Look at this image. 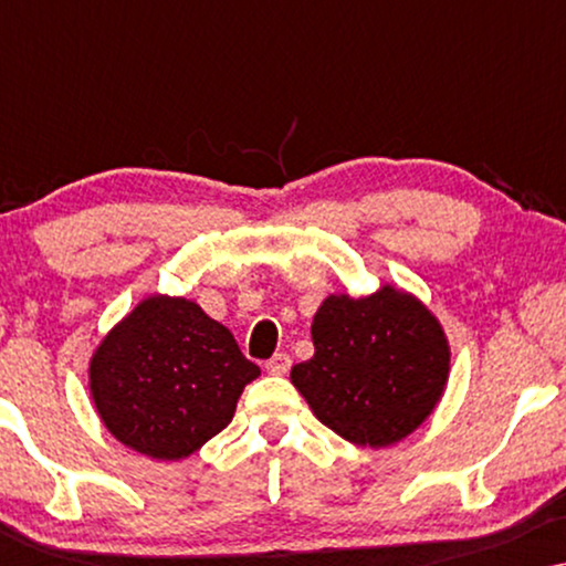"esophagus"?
<instances>
[{
    "mask_svg": "<svg viewBox=\"0 0 566 566\" xmlns=\"http://www.w3.org/2000/svg\"><path fill=\"white\" fill-rule=\"evenodd\" d=\"M268 374L273 376H285L291 370V355L289 353H275L273 358L268 360Z\"/></svg>",
    "mask_w": 566,
    "mask_h": 566,
    "instance_id": "obj_1",
    "label": "esophagus"
}]
</instances>
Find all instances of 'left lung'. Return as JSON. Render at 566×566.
Wrapping results in <instances>:
<instances>
[{"mask_svg": "<svg viewBox=\"0 0 566 566\" xmlns=\"http://www.w3.org/2000/svg\"><path fill=\"white\" fill-rule=\"evenodd\" d=\"M314 358L291 368L322 424L355 446L386 448L420 428L448 381L451 350L436 316L391 285L329 296L314 314Z\"/></svg>", "mask_w": 566, "mask_h": 566, "instance_id": "1", "label": "left lung"}]
</instances>
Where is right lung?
I'll list each match as a JSON object with an SVG mask.
<instances>
[{"mask_svg": "<svg viewBox=\"0 0 566 566\" xmlns=\"http://www.w3.org/2000/svg\"><path fill=\"white\" fill-rule=\"evenodd\" d=\"M258 376L223 324L192 301L169 296L142 301L90 363L105 428L159 461L185 459L227 428Z\"/></svg>", "mask_w": 566, "mask_h": 566, "instance_id": "right-lung-1", "label": "right lung"}]
</instances>
